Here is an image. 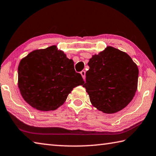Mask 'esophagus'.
<instances>
[{
	"label": "esophagus",
	"instance_id": "esophagus-1",
	"mask_svg": "<svg viewBox=\"0 0 156 156\" xmlns=\"http://www.w3.org/2000/svg\"><path fill=\"white\" fill-rule=\"evenodd\" d=\"M80 74L82 75V76H83V78L84 80H85V77H86V73H85V71L83 70L82 72H80Z\"/></svg>",
	"mask_w": 156,
	"mask_h": 156
}]
</instances>
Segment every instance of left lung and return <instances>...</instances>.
Returning a JSON list of instances; mask_svg holds the SVG:
<instances>
[{
    "instance_id": "1",
    "label": "left lung",
    "mask_w": 156,
    "mask_h": 156,
    "mask_svg": "<svg viewBox=\"0 0 156 156\" xmlns=\"http://www.w3.org/2000/svg\"><path fill=\"white\" fill-rule=\"evenodd\" d=\"M88 66L83 87L93 106L113 114L128 105L138 88V68L126 52L107 46L93 55Z\"/></svg>"
}]
</instances>
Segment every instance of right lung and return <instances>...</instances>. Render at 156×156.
<instances>
[{
	"label": "right lung",
	"instance_id": "right-lung-1",
	"mask_svg": "<svg viewBox=\"0 0 156 156\" xmlns=\"http://www.w3.org/2000/svg\"><path fill=\"white\" fill-rule=\"evenodd\" d=\"M73 65L72 59L55 45L33 50L22 58L18 84L25 101L41 111L63 105L73 88L84 83Z\"/></svg>",
	"mask_w": 156,
	"mask_h": 156
}]
</instances>
